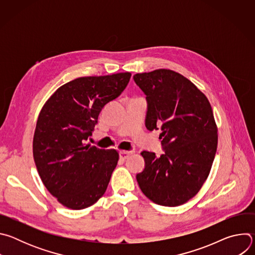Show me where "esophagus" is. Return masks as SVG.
<instances>
[{"label": "esophagus", "instance_id": "1", "mask_svg": "<svg viewBox=\"0 0 255 255\" xmlns=\"http://www.w3.org/2000/svg\"><path fill=\"white\" fill-rule=\"evenodd\" d=\"M131 153H132L131 151L123 150V151H120V152H119V155H120V158H121V159H126Z\"/></svg>", "mask_w": 255, "mask_h": 255}]
</instances>
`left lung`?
<instances>
[{
	"label": "left lung",
	"instance_id": "8db88e82",
	"mask_svg": "<svg viewBox=\"0 0 255 255\" xmlns=\"http://www.w3.org/2000/svg\"><path fill=\"white\" fill-rule=\"evenodd\" d=\"M146 96L145 126L161 129L160 156L142 151L144 169L136 174L142 193L166 207L183 205L207 179L217 150L218 135L207 97L188 79L169 69L133 76Z\"/></svg>",
	"mask_w": 255,
	"mask_h": 255
}]
</instances>
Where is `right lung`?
I'll use <instances>...</instances> for the list:
<instances>
[{"instance_id":"add662e5","label":"right lung","mask_w":255,"mask_h":255,"mask_svg":"<svg viewBox=\"0 0 255 255\" xmlns=\"http://www.w3.org/2000/svg\"><path fill=\"white\" fill-rule=\"evenodd\" d=\"M130 72L79 78L58 88L39 114L33 156L45 188L60 204L81 210L106 192L119 155L86 144L102 109L127 87Z\"/></svg>"}]
</instances>
